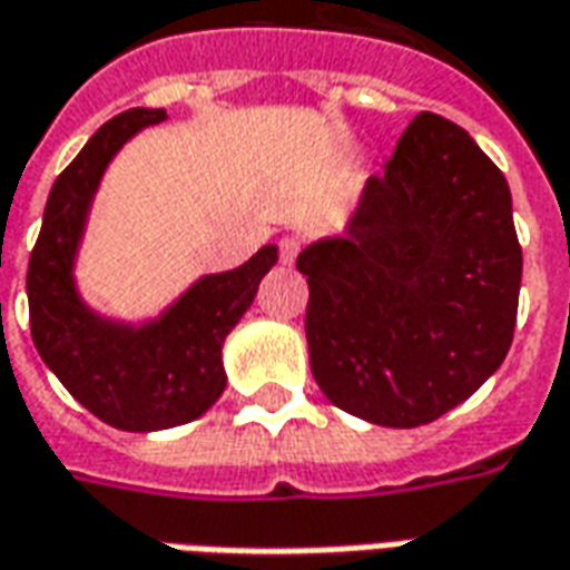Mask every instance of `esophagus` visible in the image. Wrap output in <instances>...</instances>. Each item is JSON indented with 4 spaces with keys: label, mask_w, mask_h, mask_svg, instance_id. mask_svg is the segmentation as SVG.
Instances as JSON below:
<instances>
[{
    "label": "esophagus",
    "mask_w": 570,
    "mask_h": 570,
    "mask_svg": "<svg viewBox=\"0 0 570 570\" xmlns=\"http://www.w3.org/2000/svg\"><path fill=\"white\" fill-rule=\"evenodd\" d=\"M298 249H302V240H298V237H284V240L277 244V256H281L284 265H293L298 256Z\"/></svg>",
    "instance_id": "obj_1"
}]
</instances>
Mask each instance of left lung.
<instances>
[{
    "instance_id": "obj_1",
    "label": "left lung",
    "mask_w": 570,
    "mask_h": 570,
    "mask_svg": "<svg viewBox=\"0 0 570 570\" xmlns=\"http://www.w3.org/2000/svg\"><path fill=\"white\" fill-rule=\"evenodd\" d=\"M312 373L340 410L413 429L503 364L521 246L503 173L465 129L416 114L345 237L302 249Z\"/></svg>"
}]
</instances>
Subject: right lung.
Listing matches in <instances>:
<instances>
[{"label": "right lung", "mask_w": 570, "mask_h": 570, "mask_svg": "<svg viewBox=\"0 0 570 570\" xmlns=\"http://www.w3.org/2000/svg\"><path fill=\"white\" fill-rule=\"evenodd\" d=\"M163 117L132 107L91 135L51 185L27 265L36 352L82 407L122 432L173 429L216 404L225 392L222 342L277 262V246H262L240 268L197 281L157 324L138 330L101 321L79 302L70 268L91 194L122 141Z\"/></svg>", "instance_id": "right-lung-1"}]
</instances>
